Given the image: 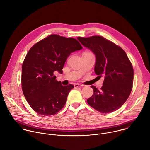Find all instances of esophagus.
I'll list each match as a JSON object with an SVG mask.
<instances>
[{"label": "esophagus", "mask_w": 150, "mask_h": 150, "mask_svg": "<svg viewBox=\"0 0 150 150\" xmlns=\"http://www.w3.org/2000/svg\"><path fill=\"white\" fill-rule=\"evenodd\" d=\"M83 85L81 84V83H75L74 84V87L75 88H76V87H83Z\"/></svg>", "instance_id": "esophagus-1"}]
</instances>
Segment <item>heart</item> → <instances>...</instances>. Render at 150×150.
<instances>
[{
    "label": "heart",
    "mask_w": 150,
    "mask_h": 150,
    "mask_svg": "<svg viewBox=\"0 0 150 150\" xmlns=\"http://www.w3.org/2000/svg\"><path fill=\"white\" fill-rule=\"evenodd\" d=\"M87 53H89V52H87Z\"/></svg>",
    "instance_id": "b5f03b06"
}]
</instances>
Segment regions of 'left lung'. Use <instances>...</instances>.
Returning a JSON list of instances; mask_svg holds the SVG:
<instances>
[{"label": "left lung", "instance_id": "8db88e82", "mask_svg": "<svg viewBox=\"0 0 150 150\" xmlns=\"http://www.w3.org/2000/svg\"><path fill=\"white\" fill-rule=\"evenodd\" d=\"M96 56L94 72L104 79L101 90L92 85L93 96L88 104L96 110L112 113L125 103L132 88L134 69L125 52L113 42L99 35L77 38Z\"/></svg>", "mask_w": 150, "mask_h": 150}]
</instances>
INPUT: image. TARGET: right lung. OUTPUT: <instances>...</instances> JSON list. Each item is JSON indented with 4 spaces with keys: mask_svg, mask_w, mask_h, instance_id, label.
Wrapping results in <instances>:
<instances>
[{
    "mask_svg": "<svg viewBox=\"0 0 150 150\" xmlns=\"http://www.w3.org/2000/svg\"><path fill=\"white\" fill-rule=\"evenodd\" d=\"M82 49L75 38L52 34L30 49L23 64L21 85L25 98L37 113L54 115L65 105L74 86H63L54 72L62 73L68 56Z\"/></svg>",
    "mask_w": 150,
    "mask_h": 150,
    "instance_id": "1",
    "label": "right lung"
}]
</instances>
